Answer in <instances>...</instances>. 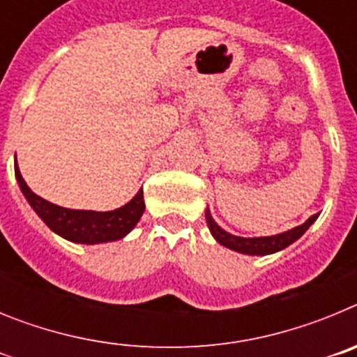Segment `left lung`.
Instances as JSON below:
<instances>
[{
	"label": "left lung",
	"mask_w": 357,
	"mask_h": 357,
	"mask_svg": "<svg viewBox=\"0 0 357 357\" xmlns=\"http://www.w3.org/2000/svg\"><path fill=\"white\" fill-rule=\"evenodd\" d=\"M317 218L318 214H313V216L309 218L307 222H304L302 225L295 227V229L291 230H286V232H282V234L264 236V238H241V236H234V234H230V232H227V230H223L222 227L214 222L209 209L206 211V222L211 230V234H213V238L216 239L220 245L230 248V250L239 252V254H248V255L275 254V252L289 247L293 241H296V239L304 234L309 227L313 225Z\"/></svg>",
	"instance_id": "obj_1"
}]
</instances>
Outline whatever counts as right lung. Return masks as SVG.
<instances>
[{"mask_svg": "<svg viewBox=\"0 0 357 357\" xmlns=\"http://www.w3.org/2000/svg\"><path fill=\"white\" fill-rule=\"evenodd\" d=\"M14 172L19 188L23 191L31 209L36 211L37 216L55 234L62 236L68 241L84 243V245L118 241V239L125 238L137 225V222H139L144 213L143 189H139L137 195L128 204L114 211L98 213V211L66 209V207L55 206L52 202L44 200L28 188L23 175L19 172L17 160L14 162Z\"/></svg>", "mask_w": 357, "mask_h": 357, "instance_id": "right-lung-1", "label": "right lung"}]
</instances>
